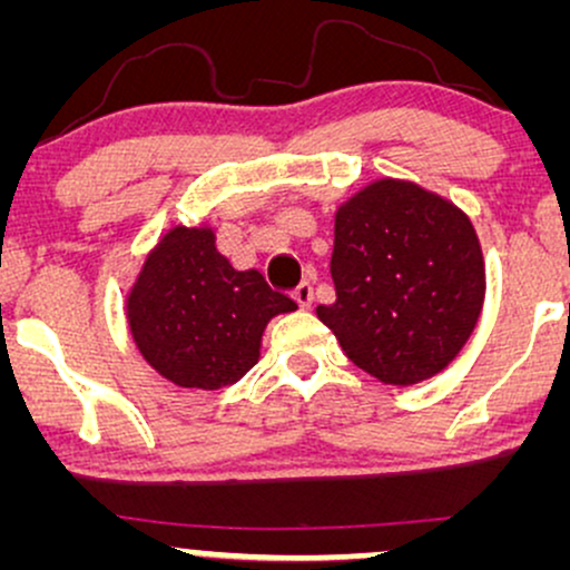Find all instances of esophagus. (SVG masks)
<instances>
[{
	"label": "esophagus",
	"instance_id": "34e87169",
	"mask_svg": "<svg viewBox=\"0 0 570 570\" xmlns=\"http://www.w3.org/2000/svg\"><path fill=\"white\" fill-rule=\"evenodd\" d=\"M292 297L297 299L299 307H311V303H313V286L307 284V281H303V284H299L297 289L292 292Z\"/></svg>",
	"mask_w": 570,
	"mask_h": 570
}]
</instances>
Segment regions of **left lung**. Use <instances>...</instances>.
I'll return each mask as SVG.
<instances>
[{"mask_svg":"<svg viewBox=\"0 0 570 570\" xmlns=\"http://www.w3.org/2000/svg\"><path fill=\"white\" fill-rule=\"evenodd\" d=\"M330 271L335 303L318 305V318L383 383L412 385L448 367L485 297L472 222L410 181H377L340 208Z\"/></svg>","mask_w":570,"mask_h":570,"instance_id":"1","label":"left lung"}]
</instances>
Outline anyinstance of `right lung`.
<instances>
[{
    "label": "right lung",
    "instance_id": "obj_1",
    "mask_svg": "<svg viewBox=\"0 0 570 570\" xmlns=\"http://www.w3.org/2000/svg\"><path fill=\"white\" fill-rule=\"evenodd\" d=\"M297 307L259 271H235L214 233L176 227L149 254L128 297L141 356L185 389H225L259 358L265 324Z\"/></svg>",
    "mask_w": 570,
    "mask_h": 570
}]
</instances>
